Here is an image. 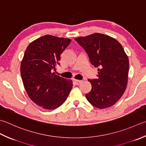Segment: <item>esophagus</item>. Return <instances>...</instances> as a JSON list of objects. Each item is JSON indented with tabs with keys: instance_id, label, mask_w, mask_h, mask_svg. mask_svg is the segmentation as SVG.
Masks as SVG:
<instances>
[{
	"instance_id": "1",
	"label": "esophagus",
	"mask_w": 146,
	"mask_h": 146,
	"mask_svg": "<svg viewBox=\"0 0 146 146\" xmlns=\"http://www.w3.org/2000/svg\"><path fill=\"white\" fill-rule=\"evenodd\" d=\"M74 82L75 83L76 85H79L82 82V81L78 80H74Z\"/></svg>"
}]
</instances>
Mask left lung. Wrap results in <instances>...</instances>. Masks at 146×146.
Masks as SVG:
<instances>
[{"instance_id": "obj_1", "label": "left lung", "mask_w": 146, "mask_h": 146, "mask_svg": "<svg viewBox=\"0 0 146 146\" xmlns=\"http://www.w3.org/2000/svg\"><path fill=\"white\" fill-rule=\"evenodd\" d=\"M98 68L97 79H88L92 89L86 98L94 107L112 106L123 96L128 83L129 61L121 44L113 37L96 33L75 38Z\"/></svg>"}]
</instances>
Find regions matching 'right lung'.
Instances as JSON below:
<instances>
[{
	"instance_id": "1",
	"label": "right lung",
	"mask_w": 146,
	"mask_h": 146,
	"mask_svg": "<svg viewBox=\"0 0 146 146\" xmlns=\"http://www.w3.org/2000/svg\"><path fill=\"white\" fill-rule=\"evenodd\" d=\"M71 41L46 35L31 42L25 50L20 68L24 87L31 101L44 109L61 106L72 88L71 80L53 73Z\"/></svg>"
}]
</instances>
